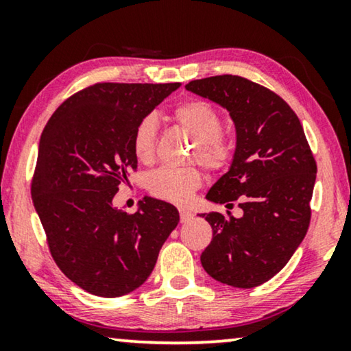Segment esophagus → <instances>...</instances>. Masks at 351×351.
<instances>
[{"label": "esophagus", "mask_w": 351, "mask_h": 351, "mask_svg": "<svg viewBox=\"0 0 351 351\" xmlns=\"http://www.w3.org/2000/svg\"><path fill=\"white\" fill-rule=\"evenodd\" d=\"M191 219H193V214H191L190 210H186V209H180V222H182V223L190 222Z\"/></svg>", "instance_id": "obj_1"}]
</instances>
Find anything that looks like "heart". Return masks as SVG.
Instances as JSON below:
<instances>
[{
    "instance_id": "obj_1",
    "label": "heart",
    "mask_w": 351,
    "mask_h": 351,
    "mask_svg": "<svg viewBox=\"0 0 351 351\" xmlns=\"http://www.w3.org/2000/svg\"><path fill=\"white\" fill-rule=\"evenodd\" d=\"M174 121L196 141L193 158L210 171H222L233 160V143L220 134L222 119L203 100H186L172 113ZM156 119L143 118L132 136L134 155L141 162L155 156ZM201 186V174L195 167H162L148 177V190L156 198L184 204Z\"/></svg>"
}]
</instances>
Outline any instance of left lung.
Instances as JSON below:
<instances>
[{"label":"left lung","instance_id":"1","mask_svg":"<svg viewBox=\"0 0 351 351\" xmlns=\"http://www.w3.org/2000/svg\"><path fill=\"white\" fill-rule=\"evenodd\" d=\"M185 89L227 110L237 132L228 171L206 199L230 209L239 199L243 215L198 214L213 227L201 265L223 285H263L289 262L310 225L316 162L304 128L280 95L241 76L195 80Z\"/></svg>","mask_w":351,"mask_h":351}]
</instances>
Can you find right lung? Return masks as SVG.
Here are the masks:
<instances>
[{
  "instance_id": "obj_1",
  "label": "right lung",
  "mask_w": 351,
  "mask_h": 351,
  "mask_svg": "<svg viewBox=\"0 0 351 351\" xmlns=\"http://www.w3.org/2000/svg\"><path fill=\"white\" fill-rule=\"evenodd\" d=\"M180 83H99L66 99L38 147L32 198L51 254L89 294L121 297L141 287L179 223V210L145 196L134 214L113 206L137 169L132 136Z\"/></svg>"
}]
</instances>
